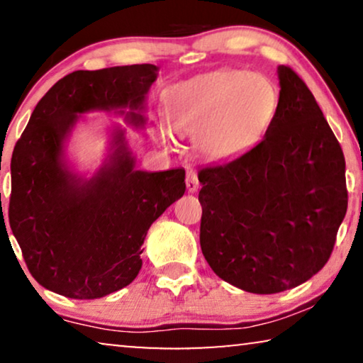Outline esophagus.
I'll return each instance as SVG.
<instances>
[{"label": "esophagus", "instance_id": "1", "mask_svg": "<svg viewBox=\"0 0 363 363\" xmlns=\"http://www.w3.org/2000/svg\"><path fill=\"white\" fill-rule=\"evenodd\" d=\"M186 186L189 192H196L199 189V179H197V172L194 169L187 171V177H186Z\"/></svg>", "mask_w": 363, "mask_h": 363}]
</instances>
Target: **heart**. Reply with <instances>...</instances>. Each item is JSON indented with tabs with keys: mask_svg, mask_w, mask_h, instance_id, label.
<instances>
[{
	"mask_svg": "<svg viewBox=\"0 0 363 363\" xmlns=\"http://www.w3.org/2000/svg\"><path fill=\"white\" fill-rule=\"evenodd\" d=\"M278 108L277 86L262 74L218 69L181 82L167 90L166 116L179 135L197 136L207 156L222 160L257 143ZM169 141V131L161 128Z\"/></svg>",
	"mask_w": 363,
	"mask_h": 363,
	"instance_id": "heart-1",
	"label": "heart"
}]
</instances>
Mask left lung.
Wrapping results in <instances>:
<instances>
[{
  "mask_svg": "<svg viewBox=\"0 0 363 363\" xmlns=\"http://www.w3.org/2000/svg\"><path fill=\"white\" fill-rule=\"evenodd\" d=\"M264 138L199 171L201 248L223 281L257 294L296 288L324 268L347 212L345 160L304 80L278 69Z\"/></svg>",
  "mask_w": 363,
  "mask_h": 363,
  "instance_id": "obj_1",
  "label": "left lung"
}]
</instances>
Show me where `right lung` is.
<instances>
[{
    "label": "right lung",
    "mask_w": 363,
    "mask_h": 363,
    "mask_svg": "<svg viewBox=\"0 0 363 363\" xmlns=\"http://www.w3.org/2000/svg\"><path fill=\"white\" fill-rule=\"evenodd\" d=\"M156 72V65L136 64L65 75L39 100L14 146L9 225L29 273L49 291L96 299L128 286L141 269L151 223L184 196L186 171H135L121 131L111 161L89 181L60 160L77 115L143 108ZM128 116L143 123L135 111Z\"/></svg>",
    "instance_id": "1"
}]
</instances>
